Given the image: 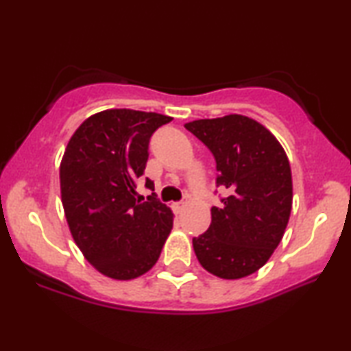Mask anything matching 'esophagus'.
Listing matches in <instances>:
<instances>
[{
  "instance_id": "obj_1",
  "label": "esophagus",
  "mask_w": 351,
  "mask_h": 351,
  "mask_svg": "<svg viewBox=\"0 0 351 351\" xmlns=\"http://www.w3.org/2000/svg\"><path fill=\"white\" fill-rule=\"evenodd\" d=\"M171 208H172V210H174L176 214H180L182 210L185 209V203H172Z\"/></svg>"
}]
</instances>
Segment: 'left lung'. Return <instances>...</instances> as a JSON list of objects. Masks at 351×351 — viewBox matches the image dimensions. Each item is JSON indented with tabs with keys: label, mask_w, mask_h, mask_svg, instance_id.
Listing matches in <instances>:
<instances>
[{
	"label": "left lung",
	"mask_w": 351,
	"mask_h": 351,
	"mask_svg": "<svg viewBox=\"0 0 351 351\" xmlns=\"http://www.w3.org/2000/svg\"><path fill=\"white\" fill-rule=\"evenodd\" d=\"M215 158L222 208L210 209L208 232L193 238L201 267L222 280H239L265 265L285 237L292 209V174L285 148L268 129L244 114L185 124Z\"/></svg>",
	"instance_id": "left-lung-1"
}]
</instances>
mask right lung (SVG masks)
Segmentation results:
<instances>
[{
    "mask_svg": "<svg viewBox=\"0 0 351 351\" xmlns=\"http://www.w3.org/2000/svg\"><path fill=\"white\" fill-rule=\"evenodd\" d=\"M171 117L131 108L90 114L70 137L60 161V196L70 233L102 275L129 281L160 258L174 214L148 196L136 199L152 134ZM148 189L153 182L147 179Z\"/></svg>",
    "mask_w": 351,
    "mask_h": 351,
    "instance_id": "right-lung-1",
    "label": "right lung"
}]
</instances>
